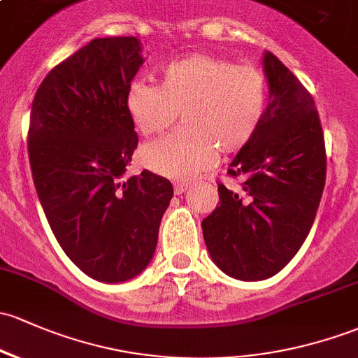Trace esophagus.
<instances>
[{
  "instance_id": "esophagus-1",
  "label": "esophagus",
  "mask_w": 358,
  "mask_h": 358,
  "mask_svg": "<svg viewBox=\"0 0 358 358\" xmlns=\"http://www.w3.org/2000/svg\"><path fill=\"white\" fill-rule=\"evenodd\" d=\"M191 187V182H187V180H184V182H178L174 186V189H176V194H182V193H186L187 189H189Z\"/></svg>"
}]
</instances>
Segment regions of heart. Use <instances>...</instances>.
Listing matches in <instances>:
<instances>
[{
	"label": "heart",
	"instance_id": "1",
	"mask_svg": "<svg viewBox=\"0 0 358 358\" xmlns=\"http://www.w3.org/2000/svg\"><path fill=\"white\" fill-rule=\"evenodd\" d=\"M270 85L257 64L224 56L191 55L160 71L159 85L134 80L126 109L143 136L165 131L179 116L184 124L141 148L150 171L189 179L213 164L217 150L236 153L248 147L266 114Z\"/></svg>",
	"mask_w": 358,
	"mask_h": 358
}]
</instances>
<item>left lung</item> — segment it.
Segmentation results:
<instances>
[{
  "mask_svg": "<svg viewBox=\"0 0 358 358\" xmlns=\"http://www.w3.org/2000/svg\"><path fill=\"white\" fill-rule=\"evenodd\" d=\"M270 103L248 147L218 182L220 205L203 218V237L222 271L245 282L270 278L306 241L326 182V147L314 103L301 80L264 55Z\"/></svg>",
  "mask_w": 358,
  "mask_h": 358,
  "instance_id": "1",
  "label": "left lung"
}]
</instances>
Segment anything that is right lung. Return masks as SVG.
<instances>
[{
  "instance_id": "right-lung-1",
  "label": "right lung",
  "mask_w": 358,
  "mask_h": 358,
  "mask_svg": "<svg viewBox=\"0 0 358 358\" xmlns=\"http://www.w3.org/2000/svg\"><path fill=\"white\" fill-rule=\"evenodd\" d=\"M136 37L94 39L42 80L30 110V171L52 234L90 278L143 271L159 239L171 180L143 171L122 180L138 134L126 92L140 70Z\"/></svg>"
}]
</instances>
